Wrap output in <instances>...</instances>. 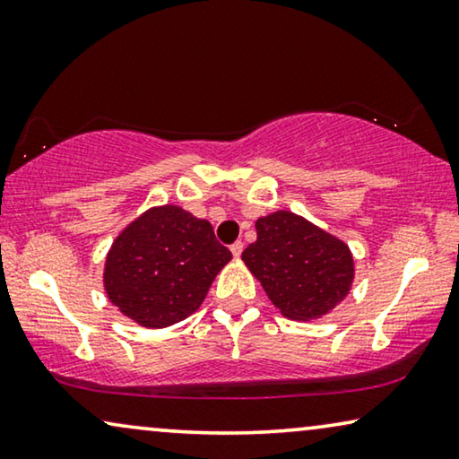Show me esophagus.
Returning <instances> with one entry per match:
<instances>
[{
  "label": "esophagus",
  "mask_w": 459,
  "mask_h": 459,
  "mask_svg": "<svg viewBox=\"0 0 459 459\" xmlns=\"http://www.w3.org/2000/svg\"><path fill=\"white\" fill-rule=\"evenodd\" d=\"M230 250H231V255H234V256L238 258V256L242 255V250H244V242H242V240H236L234 244L230 246Z\"/></svg>",
  "instance_id": "34e87169"
}]
</instances>
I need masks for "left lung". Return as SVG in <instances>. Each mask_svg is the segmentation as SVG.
Returning a JSON list of instances; mask_svg holds the SVG:
<instances>
[{
    "label": "left lung",
    "mask_w": 459,
    "mask_h": 459,
    "mask_svg": "<svg viewBox=\"0 0 459 459\" xmlns=\"http://www.w3.org/2000/svg\"><path fill=\"white\" fill-rule=\"evenodd\" d=\"M269 300L294 321L327 315L348 294L354 261L342 240L290 211L256 221V242L242 252Z\"/></svg>",
    "instance_id": "obj_1"
}]
</instances>
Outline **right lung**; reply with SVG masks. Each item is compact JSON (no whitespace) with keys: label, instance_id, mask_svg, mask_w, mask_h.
<instances>
[{"label":"right lung","instance_id":"right-lung-1","mask_svg":"<svg viewBox=\"0 0 459 459\" xmlns=\"http://www.w3.org/2000/svg\"><path fill=\"white\" fill-rule=\"evenodd\" d=\"M230 258L209 221L171 204L151 209L111 246L105 290L143 327H168L201 307Z\"/></svg>","mask_w":459,"mask_h":459}]
</instances>
